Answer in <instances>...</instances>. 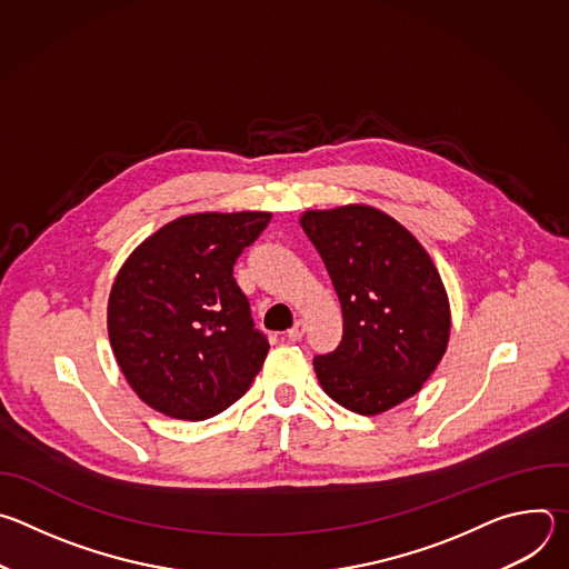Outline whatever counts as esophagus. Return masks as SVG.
<instances>
[{
	"label": "esophagus",
	"mask_w": 569,
	"mask_h": 569,
	"mask_svg": "<svg viewBox=\"0 0 569 569\" xmlns=\"http://www.w3.org/2000/svg\"><path fill=\"white\" fill-rule=\"evenodd\" d=\"M303 331H306V321H303V319H297V321L292 323V329L288 331V340H290V342H299V340L303 338Z\"/></svg>",
	"instance_id": "1"
}]
</instances>
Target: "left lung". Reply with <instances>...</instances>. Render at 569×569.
Returning <instances> with one entry per match:
<instances>
[{
    "instance_id": "1",
    "label": "left lung",
    "mask_w": 569,
    "mask_h": 569,
    "mask_svg": "<svg viewBox=\"0 0 569 569\" xmlns=\"http://www.w3.org/2000/svg\"><path fill=\"white\" fill-rule=\"evenodd\" d=\"M312 240L342 306V342L312 360L317 380L342 408L373 417L421 391L450 340L441 274L417 240L369 204L308 209Z\"/></svg>"
}]
</instances>
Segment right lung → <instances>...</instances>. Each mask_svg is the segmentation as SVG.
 Segmentation results:
<instances>
[{"mask_svg": "<svg viewBox=\"0 0 569 569\" xmlns=\"http://www.w3.org/2000/svg\"><path fill=\"white\" fill-rule=\"evenodd\" d=\"M270 211H204L159 227L132 250L108 299L121 373L148 408L204 421L233 405L270 351L254 331L233 263Z\"/></svg>", "mask_w": 569, "mask_h": 569, "instance_id": "obj_1", "label": "right lung"}]
</instances>
